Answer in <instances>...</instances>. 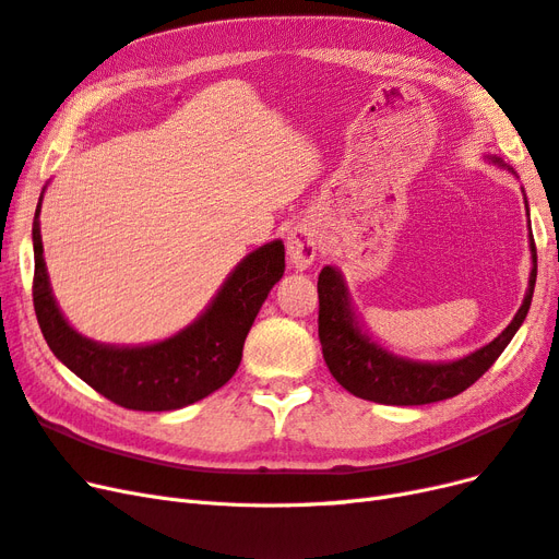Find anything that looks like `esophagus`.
I'll list each match as a JSON object with an SVG mask.
<instances>
[{
  "label": "esophagus",
  "instance_id": "1",
  "mask_svg": "<svg viewBox=\"0 0 559 559\" xmlns=\"http://www.w3.org/2000/svg\"><path fill=\"white\" fill-rule=\"evenodd\" d=\"M319 230L310 222H300L286 235V253H289V263L298 270H308L319 253Z\"/></svg>",
  "mask_w": 559,
  "mask_h": 559
}]
</instances>
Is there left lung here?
<instances>
[{"label": "left lung", "instance_id": "left-lung-1", "mask_svg": "<svg viewBox=\"0 0 559 559\" xmlns=\"http://www.w3.org/2000/svg\"><path fill=\"white\" fill-rule=\"evenodd\" d=\"M487 160H492L495 165L513 173V167L506 165L499 156H487ZM524 207H527V198H524ZM530 251V286L511 324L506 326L492 343H487L480 349L454 361H413L399 357V354L389 352L386 347L376 343L361 326L357 314H354L343 273L333 265H326L319 273L317 294L319 341L331 376L341 382L349 394L384 405H425L462 394L464 389H468L499 359V354L513 341V335L518 333L524 317L530 312L536 284V247L532 235Z\"/></svg>", "mask_w": 559, "mask_h": 559}]
</instances>
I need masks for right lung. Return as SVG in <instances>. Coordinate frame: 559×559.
Instances as JSON below:
<instances>
[{
	"label": "right lung",
	"instance_id": "right-lung-1",
	"mask_svg": "<svg viewBox=\"0 0 559 559\" xmlns=\"http://www.w3.org/2000/svg\"><path fill=\"white\" fill-rule=\"evenodd\" d=\"M41 198L32 224V298L50 352L74 376L123 408L146 413L183 408L210 396L235 376L253 319L284 275L282 240L247 253L210 306L179 333L151 345H105L74 331L50 292L39 228Z\"/></svg>",
	"mask_w": 559,
	"mask_h": 559
}]
</instances>
